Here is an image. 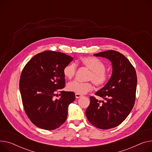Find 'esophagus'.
I'll return each instance as SVG.
<instances>
[{
	"mask_svg": "<svg viewBox=\"0 0 152 152\" xmlns=\"http://www.w3.org/2000/svg\"><path fill=\"white\" fill-rule=\"evenodd\" d=\"M75 96H76V98H79L82 97L83 95H80V94H75Z\"/></svg>",
	"mask_w": 152,
	"mask_h": 152,
	"instance_id": "1",
	"label": "esophagus"
}]
</instances>
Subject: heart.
Segmentation results:
<instances>
[{"label":"heart","instance_id":"obj_1","mask_svg":"<svg viewBox=\"0 0 152 152\" xmlns=\"http://www.w3.org/2000/svg\"><path fill=\"white\" fill-rule=\"evenodd\" d=\"M79 62L90 70L88 80H91L98 87L104 86L109 79V74L105 69V65L96 57L92 56L81 57ZM77 69V65L75 63H69L66 65L63 69L64 76L70 79L74 77ZM67 88L70 92L79 94H85L94 89L92 82L80 83L73 80L68 84Z\"/></svg>","mask_w":152,"mask_h":152}]
</instances>
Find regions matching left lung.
Wrapping results in <instances>:
<instances>
[{"mask_svg": "<svg viewBox=\"0 0 152 152\" xmlns=\"http://www.w3.org/2000/svg\"><path fill=\"white\" fill-rule=\"evenodd\" d=\"M112 62L113 74L106 86L95 94L106 101L90 96L86 109L89 122L103 129L114 128L122 124L132 110L136 99L137 75L134 66L122 54L114 50L95 54Z\"/></svg>", "mask_w": 152, "mask_h": 152, "instance_id": "left-lung-1", "label": "left lung"}]
</instances>
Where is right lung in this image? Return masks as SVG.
Masks as SVG:
<instances>
[{
  "label": "right lung",
  "instance_id": "right-lung-1",
  "mask_svg": "<svg viewBox=\"0 0 152 152\" xmlns=\"http://www.w3.org/2000/svg\"><path fill=\"white\" fill-rule=\"evenodd\" d=\"M73 60L64 53L45 50L33 57L24 67L20 93L26 114L37 127L53 130L66 121L68 107L75 101V94L62 90L65 85L63 69Z\"/></svg>",
  "mask_w": 152,
  "mask_h": 152
}]
</instances>
